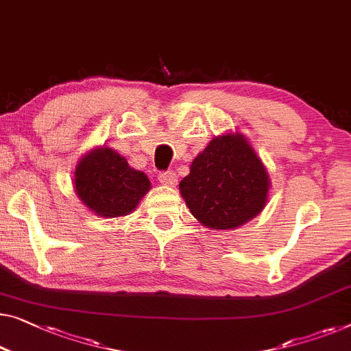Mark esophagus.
Listing matches in <instances>:
<instances>
[{"instance_id": "1", "label": "esophagus", "mask_w": 351, "mask_h": 351, "mask_svg": "<svg viewBox=\"0 0 351 351\" xmlns=\"http://www.w3.org/2000/svg\"><path fill=\"white\" fill-rule=\"evenodd\" d=\"M158 180L160 184H163L166 186H174L177 184V176L174 171H165L158 174Z\"/></svg>"}]
</instances>
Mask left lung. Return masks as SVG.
Returning a JSON list of instances; mask_svg holds the SVG:
<instances>
[{
	"instance_id": "1",
	"label": "left lung",
	"mask_w": 351,
	"mask_h": 351,
	"mask_svg": "<svg viewBox=\"0 0 351 351\" xmlns=\"http://www.w3.org/2000/svg\"><path fill=\"white\" fill-rule=\"evenodd\" d=\"M186 207L210 230H234L267 202L269 174L241 133L213 138L179 184Z\"/></svg>"
}]
</instances>
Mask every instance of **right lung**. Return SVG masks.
<instances>
[{
    "label": "right lung",
    "mask_w": 351,
    "mask_h": 351,
    "mask_svg": "<svg viewBox=\"0 0 351 351\" xmlns=\"http://www.w3.org/2000/svg\"><path fill=\"white\" fill-rule=\"evenodd\" d=\"M74 186L91 212L115 218L128 215L138 207L150 190V180L144 172L130 167L125 156L103 145L80 158L74 172Z\"/></svg>",
    "instance_id": "obj_1"
}]
</instances>
